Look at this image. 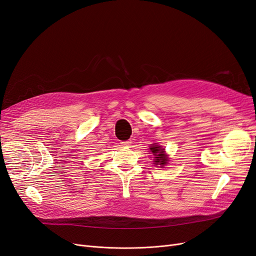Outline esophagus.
I'll use <instances>...</instances> for the list:
<instances>
[{
	"label": "esophagus",
	"instance_id": "esophagus-1",
	"mask_svg": "<svg viewBox=\"0 0 256 256\" xmlns=\"http://www.w3.org/2000/svg\"><path fill=\"white\" fill-rule=\"evenodd\" d=\"M122 144L124 146H130V140H128V141H124V142H122Z\"/></svg>",
	"mask_w": 256,
	"mask_h": 256
}]
</instances>
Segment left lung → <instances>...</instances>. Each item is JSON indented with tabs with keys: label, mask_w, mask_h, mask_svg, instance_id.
Listing matches in <instances>:
<instances>
[{
	"label": "left lung",
	"mask_w": 256,
	"mask_h": 256,
	"mask_svg": "<svg viewBox=\"0 0 256 256\" xmlns=\"http://www.w3.org/2000/svg\"><path fill=\"white\" fill-rule=\"evenodd\" d=\"M150 152L154 155L153 162L155 166H160L162 168L166 164H168V157L166 154V150L162 146H159L158 144H150Z\"/></svg>",
	"instance_id": "8db88e82"
}]
</instances>
